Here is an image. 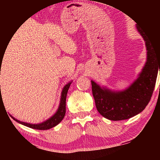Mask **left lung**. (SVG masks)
Returning <instances> with one entry per match:
<instances>
[{"label": "left lung", "mask_w": 160, "mask_h": 160, "mask_svg": "<svg viewBox=\"0 0 160 160\" xmlns=\"http://www.w3.org/2000/svg\"><path fill=\"white\" fill-rule=\"evenodd\" d=\"M137 29L147 48V62L138 78L126 89L117 92L91 81L97 110L110 120H127L141 113L150 101L159 70L160 72V47L157 49L140 28Z\"/></svg>", "instance_id": "8db88e82"}]
</instances>
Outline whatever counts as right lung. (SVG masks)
<instances>
[{"label":"right lung","instance_id":"obj_1","mask_svg":"<svg viewBox=\"0 0 160 160\" xmlns=\"http://www.w3.org/2000/svg\"><path fill=\"white\" fill-rule=\"evenodd\" d=\"M71 82H68V84L64 86L63 89H62V95H61V100H60V104L59 106H58V110L56 112L54 115L52 116L50 118L48 119L47 120L44 121V122H41V123L38 124H32V123H27V122H22V121H19L16 119L12 117V118L15 120L16 122H19L20 124H22L24 126H28L29 128H34V129H39V130H47L49 129V128L54 127L59 123L61 121L63 120L64 117L65 115L66 112V97H67V93L68 91V89L70 87V85H71Z\"/></svg>","mask_w":160,"mask_h":160}]
</instances>
